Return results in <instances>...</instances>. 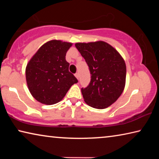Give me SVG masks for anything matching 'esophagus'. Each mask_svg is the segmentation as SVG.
Masks as SVG:
<instances>
[{"mask_svg":"<svg viewBox=\"0 0 159 159\" xmlns=\"http://www.w3.org/2000/svg\"><path fill=\"white\" fill-rule=\"evenodd\" d=\"M74 76H76V78L77 79H79V73H76L74 74Z\"/></svg>","mask_w":159,"mask_h":159,"instance_id":"esophagus-1","label":"esophagus"}]
</instances>
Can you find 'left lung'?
Returning a JSON list of instances; mask_svg holds the SVG:
<instances>
[{
	"label": "left lung",
	"instance_id": "obj_1",
	"mask_svg": "<svg viewBox=\"0 0 159 159\" xmlns=\"http://www.w3.org/2000/svg\"><path fill=\"white\" fill-rule=\"evenodd\" d=\"M75 46L84 57L91 74L89 85L81 88L85 102L95 109L107 108L117 100L125 88L124 60L114 47L102 41L76 43Z\"/></svg>",
	"mask_w": 159,
	"mask_h": 159
}]
</instances>
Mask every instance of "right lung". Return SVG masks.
I'll list each match as a JSON object with an SVG mask.
<instances>
[{
  "label": "right lung",
  "mask_w": 159,
  "mask_h": 159,
  "mask_svg": "<svg viewBox=\"0 0 159 159\" xmlns=\"http://www.w3.org/2000/svg\"><path fill=\"white\" fill-rule=\"evenodd\" d=\"M73 43L52 40L37 50L26 67L29 90L38 102L51 105L61 101L69 88L78 83L69 71L66 54Z\"/></svg>",
  "instance_id": "obj_1"
}]
</instances>
